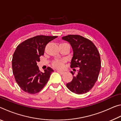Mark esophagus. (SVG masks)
<instances>
[{
  "mask_svg": "<svg viewBox=\"0 0 121 121\" xmlns=\"http://www.w3.org/2000/svg\"><path fill=\"white\" fill-rule=\"evenodd\" d=\"M57 72L60 73V74H61V75L64 74V73H65L64 71H59V70H57Z\"/></svg>",
  "mask_w": 121,
  "mask_h": 121,
  "instance_id": "1",
  "label": "esophagus"
}]
</instances>
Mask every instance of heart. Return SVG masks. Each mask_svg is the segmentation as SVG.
<instances>
[{"mask_svg": "<svg viewBox=\"0 0 121 121\" xmlns=\"http://www.w3.org/2000/svg\"><path fill=\"white\" fill-rule=\"evenodd\" d=\"M60 45H63V46H68L70 48V46L68 44L66 43H63L60 44ZM65 61L62 60H55L53 61L52 63V66L54 67V68L57 69H61L63 68V65H64Z\"/></svg>", "mask_w": 121, "mask_h": 121, "instance_id": "b5f03b06", "label": "heart"}]
</instances>
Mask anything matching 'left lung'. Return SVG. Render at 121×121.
I'll return each instance as SVG.
<instances>
[{
	"mask_svg": "<svg viewBox=\"0 0 121 121\" xmlns=\"http://www.w3.org/2000/svg\"><path fill=\"white\" fill-rule=\"evenodd\" d=\"M62 38L68 42L72 47L73 56L70 67L79 68L78 74L67 84V87L78 95L87 93L95 85L101 68L98 49L91 40L80 35H69ZM70 73L73 75L72 71Z\"/></svg>",
	"mask_w": 121,
	"mask_h": 121,
	"instance_id": "8db88e82",
	"label": "left lung"
}]
</instances>
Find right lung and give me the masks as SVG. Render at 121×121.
<instances>
[{
	"label": "right lung",
	"mask_w": 121,
	"mask_h": 121,
	"mask_svg": "<svg viewBox=\"0 0 121 121\" xmlns=\"http://www.w3.org/2000/svg\"><path fill=\"white\" fill-rule=\"evenodd\" d=\"M57 37L37 36L24 40L17 46L12 59V69L16 83L23 91L37 93L48 83L54 70L48 67L44 73L41 72L37 62L44 55L46 45Z\"/></svg>",
	"instance_id": "right-lung-1"
}]
</instances>
